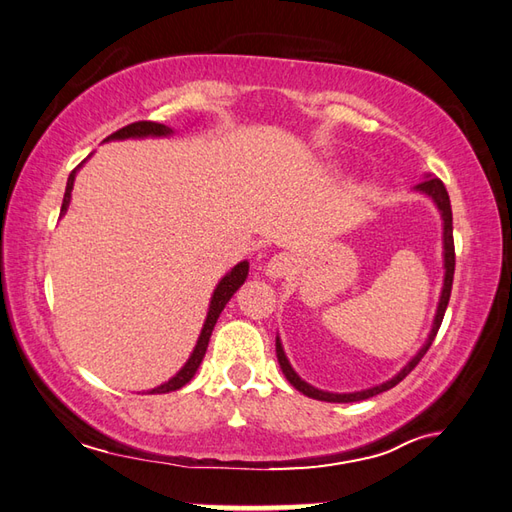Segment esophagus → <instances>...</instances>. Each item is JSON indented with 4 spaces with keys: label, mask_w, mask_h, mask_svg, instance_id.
<instances>
[{
    "label": "esophagus",
    "mask_w": 512,
    "mask_h": 512,
    "mask_svg": "<svg viewBox=\"0 0 512 512\" xmlns=\"http://www.w3.org/2000/svg\"><path fill=\"white\" fill-rule=\"evenodd\" d=\"M290 268H292L290 257L284 255V253H279V255L268 259L266 266H264V273H266V277H270V279H281V277L290 273Z\"/></svg>",
    "instance_id": "obj_1"
}]
</instances>
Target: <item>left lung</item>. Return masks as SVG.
I'll use <instances>...</instances> for the list:
<instances>
[{
    "mask_svg": "<svg viewBox=\"0 0 512 512\" xmlns=\"http://www.w3.org/2000/svg\"><path fill=\"white\" fill-rule=\"evenodd\" d=\"M413 191H418L422 195H427V198L436 204V209L440 211V217H442V266H444V279H442V290H440V299H438V308H436V317H433V323H431V332L427 336V341L422 343L420 350L411 356V361L400 369V372L396 376H391L389 380H385V383L380 385H374L369 389H361V391H350V394H334V391H325V389H319V387H312L310 383H306L295 369H292L288 356L284 352V345H281V339L277 334L275 339V347H277V361H279V367L281 372H284V376L288 378V383L295 387L297 391H301L303 396L308 398H314V400H325V402H358V400H367L372 398L376 394H383V391L391 389L394 385H398L402 378H405L413 367H416L420 363V358L427 354V350L431 347L433 339H436V334L440 330V323L444 319V312H447V306H449V297H451V286H453V273H455V248H453V215H451V200H449V193L447 189H444L442 180L433 178L431 173H424V180L418 182L416 187H413Z\"/></svg>",
    "mask_w": 512,
    "mask_h": 512,
    "instance_id": "1",
    "label": "left lung"
}]
</instances>
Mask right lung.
I'll return each mask as SVG.
<instances>
[{
    "label": "right lung",
    "instance_id": "right-lung-1",
    "mask_svg": "<svg viewBox=\"0 0 512 512\" xmlns=\"http://www.w3.org/2000/svg\"><path fill=\"white\" fill-rule=\"evenodd\" d=\"M171 134H173V129L167 127V125H162V123L138 121V123L127 125L123 129H118V132H114L112 136H107L105 143H110V140H127V138H167ZM81 167L83 165H79L70 173L68 184H65L63 204H61V217L65 215V211H68L70 200H72V187H74L76 171H79ZM246 277H248V262L244 259V262H239L237 266H233L220 281H217V286H215L213 295H211V301H209V312H206L202 332L198 336V343H195L191 356L187 358V363H184L180 367V372H176V376H171L167 383H162V385H158L154 389H149L147 394H167V391H176V389L187 385L189 380L195 376V372H198V367H200L202 358L206 354V347H209V339H211V332L215 328L217 319H220V314L226 308V303L231 301V297L235 295L239 288H242Z\"/></svg>",
    "mask_w": 512,
    "mask_h": 512
}]
</instances>
